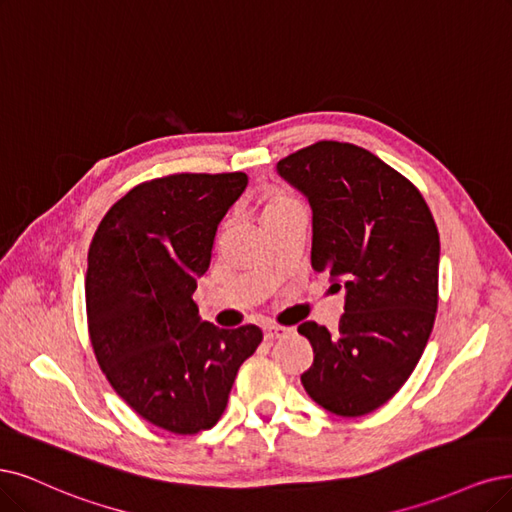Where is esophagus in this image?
<instances>
[{"instance_id":"obj_1","label":"esophagus","mask_w":512,"mask_h":512,"mask_svg":"<svg viewBox=\"0 0 512 512\" xmlns=\"http://www.w3.org/2000/svg\"><path fill=\"white\" fill-rule=\"evenodd\" d=\"M291 333L289 327H280V325H268L266 329H263V337L268 339V342H274V339H280V337H287Z\"/></svg>"}]
</instances>
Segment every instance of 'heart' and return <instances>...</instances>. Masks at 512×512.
I'll use <instances>...</instances> for the list:
<instances>
[{
	"label": "heart",
	"instance_id": "obj_1",
	"mask_svg": "<svg viewBox=\"0 0 512 512\" xmlns=\"http://www.w3.org/2000/svg\"><path fill=\"white\" fill-rule=\"evenodd\" d=\"M293 202H295V198L289 196L287 192H272V194L266 198V202H263V213H261V217L266 219L268 215L280 211V208H285V206H289V204H293Z\"/></svg>",
	"mask_w": 512,
	"mask_h": 512
}]
</instances>
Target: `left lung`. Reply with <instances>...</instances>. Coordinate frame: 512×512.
I'll return each mask as SVG.
<instances>
[{
	"mask_svg": "<svg viewBox=\"0 0 512 512\" xmlns=\"http://www.w3.org/2000/svg\"><path fill=\"white\" fill-rule=\"evenodd\" d=\"M312 208V270L346 289L337 331L299 325L314 350L301 375L323 409L358 418L399 392L439 304L441 242L422 194L371 151L320 141L276 164Z\"/></svg>",
	"mask_w": 512,
	"mask_h": 512,
	"instance_id": "left-lung-1",
	"label": "left lung"
}]
</instances>
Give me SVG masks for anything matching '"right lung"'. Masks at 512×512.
I'll return each mask as SVG.
<instances>
[{
    "mask_svg": "<svg viewBox=\"0 0 512 512\" xmlns=\"http://www.w3.org/2000/svg\"><path fill=\"white\" fill-rule=\"evenodd\" d=\"M249 185L244 173L170 175L137 185L103 217L88 251L90 342L111 388L175 434L213 428L255 325L219 329L194 304L217 227Z\"/></svg>",
    "mask_w": 512,
    "mask_h": 512,
    "instance_id": "add662e5",
    "label": "right lung"
}]
</instances>
